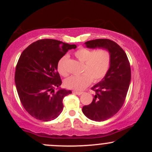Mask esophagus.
I'll return each mask as SVG.
<instances>
[{"label": "esophagus", "mask_w": 152, "mask_h": 152, "mask_svg": "<svg viewBox=\"0 0 152 152\" xmlns=\"http://www.w3.org/2000/svg\"><path fill=\"white\" fill-rule=\"evenodd\" d=\"M73 93L75 94H76V95L80 96V95H81L82 94H83V92H81V91H73Z\"/></svg>", "instance_id": "34e87169"}]
</instances>
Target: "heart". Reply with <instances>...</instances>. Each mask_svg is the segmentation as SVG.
Returning a JSON list of instances; mask_svg holds the SVG:
<instances>
[{"label":"heart","instance_id":"1","mask_svg":"<svg viewBox=\"0 0 152 152\" xmlns=\"http://www.w3.org/2000/svg\"><path fill=\"white\" fill-rule=\"evenodd\" d=\"M75 56L80 61L84 62L83 73L80 75H73L66 78L64 81L66 88L76 91L83 90L91 83L92 80L95 82L102 80L109 71L111 54L108 50L102 48L94 51L86 48H81L75 52ZM66 59L67 56H64L57 64L58 73L64 76L68 75L64 66Z\"/></svg>","mask_w":152,"mask_h":152}]
</instances>
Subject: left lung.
<instances>
[{"mask_svg": "<svg viewBox=\"0 0 152 152\" xmlns=\"http://www.w3.org/2000/svg\"><path fill=\"white\" fill-rule=\"evenodd\" d=\"M86 48H104L111 54L109 71L91 89L96 92L91 104L82 109L91 120L103 121L112 117L124 103L131 81V68L126 53L109 39H95L85 43Z\"/></svg>", "mask_w": 152, "mask_h": 152, "instance_id": "obj_1", "label": "left lung"}]
</instances>
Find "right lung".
<instances>
[{"label": "right lung", "mask_w": 152, "mask_h": 152, "mask_svg": "<svg viewBox=\"0 0 152 152\" xmlns=\"http://www.w3.org/2000/svg\"><path fill=\"white\" fill-rule=\"evenodd\" d=\"M76 48L75 44L42 39L23 51L15 69V83L22 105L33 117L49 121L62 112L63 99L71 91L61 88L57 64L68 50Z\"/></svg>", "instance_id": "right-lung-1"}]
</instances>
